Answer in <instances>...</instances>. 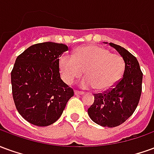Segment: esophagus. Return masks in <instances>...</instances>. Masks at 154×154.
<instances>
[{
    "label": "esophagus",
    "instance_id": "obj_1",
    "mask_svg": "<svg viewBox=\"0 0 154 154\" xmlns=\"http://www.w3.org/2000/svg\"><path fill=\"white\" fill-rule=\"evenodd\" d=\"M74 93H75V95H83L84 92L83 91H74Z\"/></svg>",
    "mask_w": 154,
    "mask_h": 154
}]
</instances>
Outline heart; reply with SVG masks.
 <instances>
[{"instance_id":"heart-1","label":"heart","mask_w":154,"mask_h":154,"mask_svg":"<svg viewBox=\"0 0 154 154\" xmlns=\"http://www.w3.org/2000/svg\"><path fill=\"white\" fill-rule=\"evenodd\" d=\"M61 77L65 83L71 85L82 76L81 82L84 88L100 91L110 89L120 79L125 70V61L118 54L96 45H86L76 48L72 57L63 54L58 59Z\"/></svg>"}]
</instances>
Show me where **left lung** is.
<instances>
[{
	"label": "left lung",
	"instance_id": "obj_1",
	"mask_svg": "<svg viewBox=\"0 0 154 154\" xmlns=\"http://www.w3.org/2000/svg\"><path fill=\"white\" fill-rule=\"evenodd\" d=\"M109 44L125 61L124 75L114 87L104 93L94 94V103L87 112L97 125L113 128L129 119L138 106L142 92L143 72L137 58L129 51L113 43Z\"/></svg>",
	"mask_w": 154,
	"mask_h": 154
}]
</instances>
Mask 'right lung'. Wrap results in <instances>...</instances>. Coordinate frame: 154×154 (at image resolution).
<instances>
[{
    "mask_svg": "<svg viewBox=\"0 0 154 154\" xmlns=\"http://www.w3.org/2000/svg\"><path fill=\"white\" fill-rule=\"evenodd\" d=\"M67 45L44 42L20 54L11 71L12 96L20 115L29 123L48 126L56 122L74 95L60 77L58 59Z\"/></svg>",
    "mask_w": 154,
    "mask_h": 154,
    "instance_id": "right-lung-1",
    "label": "right lung"
}]
</instances>
